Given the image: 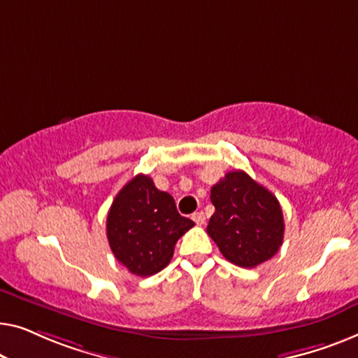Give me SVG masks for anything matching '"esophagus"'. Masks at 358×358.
Segmentation results:
<instances>
[{"instance_id": "esophagus-1", "label": "esophagus", "mask_w": 358, "mask_h": 358, "mask_svg": "<svg viewBox=\"0 0 358 358\" xmlns=\"http://www.w3.org/2000/svg\"><path fill=\"white\" fill-rule=\"evenodd\" d=\"M191 219L194 220L196 225H203L206 222V215L204 213H194L193 215H191Z\"/></svg>"}]
</instances>
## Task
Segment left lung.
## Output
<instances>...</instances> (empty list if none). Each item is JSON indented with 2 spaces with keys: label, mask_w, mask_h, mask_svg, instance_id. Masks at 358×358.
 Here are the masks:
<instances>
[{
  "label": "left lung",
  "mask_w": 358,
  "mask_h": 358,
  "mask_svg": "<svg viewBox=\"0 0 358 358\" xmlns=\"http://www.w3.org/2000/svg\"><path fill=\"white\" fill-rule=\"evenodd\" d=\"M215 213L208 234L220 253L240 268H256L278 253L284 241V215L275 196L245 173H225L210 188Z\"/></svg>",
  "instance_id": "obj_1"
}]
</instances>
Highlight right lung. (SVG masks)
<instances>
[{
    "label": "right lung",
    "instance_id": "add662e5",
    "mask_svg": "<svg viewBox=\"0 0 358 358\" xmlns=\"http://www.w3.org/2000/svg\"><path fill=\"white\" fill-rule=\"evenodd\" d=\"M194 222L178 214L172 196L136 175L120 189L107 215V238L115 258L139 278L157 274L170 263L181 235Z\"/></svg>",
    "mask_w": 358,
    "mask_h": 358
}]
</instances>
